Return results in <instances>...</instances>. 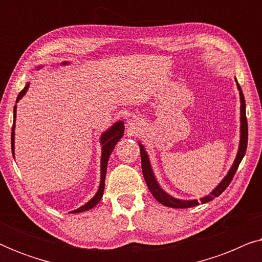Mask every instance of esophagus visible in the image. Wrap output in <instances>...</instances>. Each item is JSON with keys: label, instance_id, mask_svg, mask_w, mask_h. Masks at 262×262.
<instances>
[{"label": "esophagus", "instance_id": "esophagus-1", "mask_svg": "<svg viewBox=\"0 0 262 262\" xmlns=\"http://www.w3.org/2000/svg\"><path fill=\"white\" fill-rule=\"evenodd\" d=\"M130 125H131V126H136V125H137V121L134 120V119H131L130 120Z\"/></svg>", "mask_w": 262, "mask_h": 262}]
</instances>
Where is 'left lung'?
Wrapping results in <instances>:
<instances>
[{
    "instance_id": "8db88e82",
    "label": "left lung",
    "mask_w": 262,
    "mask_h": 262,
    "mask_svg": "<svg viewBox=\"0 0 262 262\" xmlns=\"http://www.w3.org/2000/svg\"><path fill=\"white\" fill-rule=\"evenodd\" d=\"M238 91H239V96H241V142H239V149H238V154L236 156V160L234 164H232L231 169L229 170V173L227 177L223 179V181L221 182L220 185L214 188V191L211 193L210 195L204 196V198L200 199V202L198 200H180V199H175L173 196H170L169 194H167L166 192L162 191L159 184L156 182V179L154 177L151 167H150L149 163V159L148 155H146L144 148L143 145L139 144L141 146V159H142V171H143V177H144V180L146 182V186H148L149 191L151 192V194L155 196V199L157 202L162 204L164 206L168 207H175V209H187V207H193L199 205L200 203L205 204L209 203L211 200L216 198L220 194H222L225 191V188L230 185V182L234 178V175L237 170V168L241 163V161L245 156L246 150H247V144H248V123H247V117H246V101H245V96H243L242 89L239 87L237 83Z\"/></svg>"
}]
</instances>
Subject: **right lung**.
Masks as SVG:
<instances>
[{
  "label": "right lung",
  "instance_id": "add662e5",
  "mask_svg": "<svg viewBox=\"0 0 262 262\" xmlns=\"http://www.w3.org/2000/svg\"><path fill=\"white\" fill-rule=\"evenodd\" d=\"M63 64H67V63H63ZM28 85L30 84H26V87H25L23 91L19 93V95H17V99L16 101H19V100L23 98V95L25 93L27 92L28 89ZM15 112H16V106H14V121H13V127H12V152L14 155V127H15ZM123 132H124V124L119 121V123L114 124L112 127L110 128L108 131L105 132V134L102 135L101 137V144H102V155H101V181H100V187H99V191L96 194L94 195V198L89 200V202L85 204V205L81 206L80 209L75 210L74 213L76 212H82V211H87V210H91L92 207H94L96 204L100 202V199L102 198V194H103V189H105V178H106V171H107V163H108V159H110V155L111 152L113 151L114 146H116L117 142L119 141L121 138V136H123Z\"/></svg>",
  "mask_w": 262,
  "mask_h": 262
}]
</instances>
